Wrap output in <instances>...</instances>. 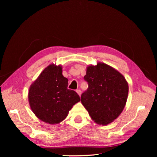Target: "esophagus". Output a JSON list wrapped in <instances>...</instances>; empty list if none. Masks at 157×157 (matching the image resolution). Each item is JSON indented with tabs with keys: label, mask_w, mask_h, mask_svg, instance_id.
I'll use <instances>...</instances> for the list:
<instances>
[{
	"label": "esophagus",
	"mask_w": 157,
	"mask_h": 157,
	"mask_svg": "<svg viewBox=\"0 0 157 157\" xmlns=\"http://www.w3.org/2000/svg\"><path fill=\"white\" fill-rule=\"evenodd\" d=\"M76 91H77V94L79 95V96H80V95H81V93H82V92H81V90H80V89H78V90H76Z\"/></svg>",
	"instance_id": "1"
}]
</instances>
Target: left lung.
Listing matches in <instances>:
<instances>
[{
    "label": "left lung",
    "instance_id": "8db88e82",
    "mask_svg": "<svg viewBox=\"0 0 157 157\" xmlns=\"http://www.w3.org/2000/svg\"><path fill=\"white\" fill-rule=\"evenodd\" d=\"M84 79L88 88L81 95L82 105L98 124H109L126 105L128 85L125 78L109 65L99 63L88 66Z\"/></svg>",
    "mask_w": 157,
    "mask_h": 157
}]
</instances>
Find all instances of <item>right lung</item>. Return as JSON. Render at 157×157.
<instances>
[{"label":"right lung","mask_w":157,"mask_h":157,"mask_svg":"<svg viewBox=\"0 0 157 157\" xmlns=\"http://www.w3.org/2000/svg\"><path fill=\"white\" fill-rule=\"evenodd\" d=\"M67 86L68 79L63 76L61 66H48L29 88V101L35 115L51 124L64 120L80 100L78 94Z\"/></svg>","instance_id":"obj_1"}]
</instances>
